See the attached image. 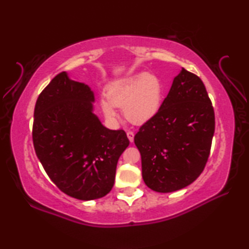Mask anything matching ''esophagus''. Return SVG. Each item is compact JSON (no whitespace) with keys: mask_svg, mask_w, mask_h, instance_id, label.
Listing matches in <instances>:
<instances>
[{"mask_svg":"<svg viewBox=\"0 0 249 249\" xmlns=\"http://www.w3.org/2000/svg\"><path fill=\"white\" fill-rule=\"evenodd\" d=\"M134 136H135L134 132H132V130H128V132H127V137H128L129 142H133L134 141Z\"/></svg>","mask_w":249,"mask_h":249,"instance_id":"obj_1","label":"esophagus"}]
</instances>
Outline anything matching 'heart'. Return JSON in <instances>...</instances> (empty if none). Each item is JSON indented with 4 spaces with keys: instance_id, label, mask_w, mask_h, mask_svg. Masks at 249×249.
Returning <instances> with one entry per match:
<instances>
[{
    "instance_id": "1",
    "label": "heart",
    "mask_w": 249,
    "mask_h": 249,
    "mask_svg": "<svg viewBox=\"0 0 249 249\" xmlns=\"http://www.w3.org/2000/svg\"><path fill=\"white\" fill-rule=\"evenodd\" d=\"M107 100L101 107L108 120L117 119L115 107H123L124 116L134 124H142L159 111L163 98V86L158 75L144 73L113 83L107 90Z\"/></svg>"
}]
</instances>
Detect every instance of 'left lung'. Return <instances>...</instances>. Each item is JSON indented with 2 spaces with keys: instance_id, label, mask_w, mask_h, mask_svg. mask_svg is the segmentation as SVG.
<instances>
[{
  "instance_id": "1",
  "label": "left lung",
  "mask_w": 249,
  "mask_h": 249,
  "mask_svg": "<svg viewBox=\"0 0 249 249\" xmlns=\"http://www.w3.org/2000/svg\"><path fill=\"white\" fill-rule=\"evenodd\" d=\"M214 129V108L204 83L182 68L159 111L134 137L147 187L167 193L191 184L208 161Z\"/></svg>"
}]
</instances>
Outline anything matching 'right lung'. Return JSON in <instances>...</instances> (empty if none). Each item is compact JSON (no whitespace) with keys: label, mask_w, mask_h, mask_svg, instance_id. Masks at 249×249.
Masks as SVG:
<instances>
[{"label":"right lung","mask_w":249,"mask_h":249,"mask_svg":"<svg viewBox=\"0 0 249 249\" xmlns=\"http://www.w3.org/2000/svg\"><path fill=\"white\" fill-rule=\"evenodd\" d=\"M93 92L87 84L57 74L36 101L33 142L46 174L74 199H100L112 190L120 156L129 141L92 113Z\"/></svg>","instance_id":"obj_1"}]
</instances>
